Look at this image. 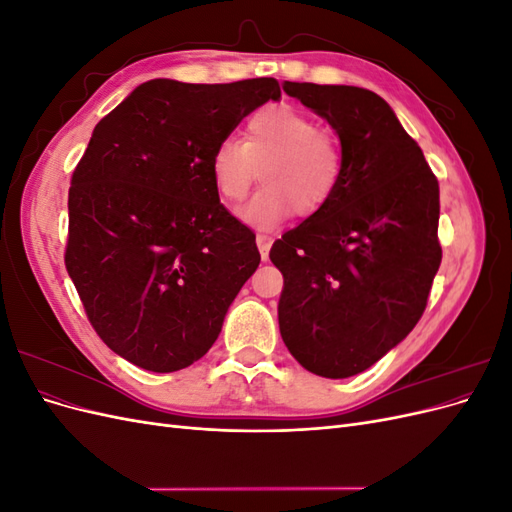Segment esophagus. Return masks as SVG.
<instances>
[{"instance_id": "esophagus-1", "label": "esophagus", "mask_w": 512, "mask_h": 512, "mask_svg": "<svg viewBox=\"0 0 512 512\" xmlns=\"http://www.w3.org/2000/svg\"><path fill=\"white\" fill-rule=\"evenodd\" d=\"M256 243H258V250H260L262 260H267V258H269V252H271V243H273V239H271V237H267V235H258V237H256Z\"/></svg>"}]
</instances>
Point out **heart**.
<instances>
[{
	"mask_svg": "<svg viewBox=\"0 0 512 512\" xmlns=\"http://www.w3.org/2000/svg\"><path fill=\"white\" fill-rule=\"evenodd\" d=\"M209 170L228 203L247 196L260 170L265 185L239 209V218L269 232L292 211L312 215L329 203L342 179V147L301 108L269 104L247 119L245 141L226 136L213 147Z\"/></svg>",
	"mask_w": 512,
	"mask_h": 512,
	"instance_id": "1",
	"label": "heart"
}]
</instances>
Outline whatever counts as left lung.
Instances as JSON below:
<instances>
[{
  "label": "left lung",
  "mask_w": 512,
  "mask_h": 512,
  "mask_svg": "<svg viewBox=\"0 0 512 512\" xmlns=\"http://www.w3.org/2000/svg\"><path fill=\"white\" fill-rule=\"evenodd\" d=\"M342 143L331 200L271 247L284 275L277 320L307 371L350 378L416 327L442 260L440 188L421 147L378 94L290 83Z\"/></svg>",
  "instance_id": "left-lung-1"
}]
</instances>
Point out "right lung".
<instances>
[{
	"label": "right lung",
	"instance_id": "add662e5",
	"mask_svg": "<svg viewBox=\"0 0 512 512\" xmlns=\"http://www.w3.org/2000/svg\"><path fill=\"white\" fill-rule=\"evenodd\" d=\"M280 98L275 79H153L94 128L70 183L66 269L91 327L136 367L168 374L205 356L258 269L256 235L220 203L209 160Z\"/></svg>",
	"mask_w": 512,
	"mask_h": 512
}]
</instances>
